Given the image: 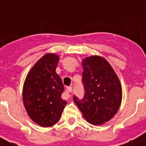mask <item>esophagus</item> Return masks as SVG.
Wrapping results in <instances>:
<instances>
[{
    "label": "esophagus",
    "mask_w": 146,
    "mask_h": 146,
    "mask_svg": "<svg viewBox=\"0 0 146 146\" xmlns=\"http://www.w3.org/2000/svg\"><path fill=\"white\" fill-rule=\"evenodd\" d=\"M72 91H73V89H72V87L70 86V87H67L66 89V93L67 94V98H71V95L70 93V92H72Z\"/></svg>",
    "instance_id": "obj_1"
}]
</instances>
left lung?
<instances>
[{
	"instance_id": "8db88e82",
	"label": "left lung",
	"mask_w": 146,
	"mask_h": 146,
	"mask_svg": "<svg viewBox=\"0 0 146 146\" xmlns=\"http://www.w3.org/2000/svg\"><path fill=\"white\" fill-rule=\"evenodd\" d=\"M84 98L73 96L85 119L93 125L108 122L117 112L122 101L120 80L111 64L100 56H91L82 60Z\"/></svg>"
}]
</instances>
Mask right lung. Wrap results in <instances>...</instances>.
Returning <instances> with one entry per match:
<instances>
[{
    "instance_id": "add662e5",
    "label": "right lung",
    "mask_w": 146,
    "mask_h": 146,
    "mask_svg": "<svg viewBox=\"0 0 146 146\" xmlns=\"http://www.w3.org/2000/svg\"><path fill=\"white\" fill-rule=\"evenodd\" d=\"M59 57L46 54L41 57L26 76L23 99L26 112L41 127H51L58 122L66 104L61 98L64 85L56 73Z\"/></svg>"
}]
</instances>
